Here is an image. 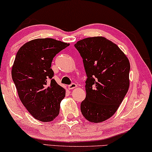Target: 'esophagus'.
<instances>
[{
  "label": "esophagus",
  "instance_id": "34e87169",
  "mask_svg": "<svg viewBox=\"0 0 152 152\" xmlns=\"http://www.w3.org/2000/svg\"><path fill=\"white\" fill-rule=\"evenodd\" d=\"M77 87V85L75 84V83H72L71 85H68V89H75Z\"/></svg>",
  "mask_w": 152,
  "mask_h": 152
}]
</instances>
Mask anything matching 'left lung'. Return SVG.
Returning a JSON list of instances; mask_svg holds the SVG:
<instances>
[{
  "mask_svg": "<svg viewBox=\"0 0 152 152\" xmlns=\"http://www.w3.org/2000/svg\"><path fill=\"white\" fill-rule=\"evenodd\" d=\"M74 46L87 76L81 112L91 123H101L116 113L128 91L129 61L116 44L102 36L84 38Z\"/></svg>",
  "mask_w": 152,
  "mask_h": 152,
  "instance_id": "left-lung-1",
  "label": "left lung"
}]
</instances>
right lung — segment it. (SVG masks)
<instances>
[{"mask_svg":"<svg viewBox=\"0 0 152 152\" xmlns=\"http://www.w3.org/2000/svg\"><path fill=\"white\" fill-rule=\"evenodd\" d=\"M69 45L53 38H37L23 45L15 58L12 77L19 98L40 121H52L59 114L65 89L52 78L51 66L55 56Z\"/></svg>","mask_w":152,"mask_h":152,"instance_id":"add662e5","label":"right lung"}]
</instances>
